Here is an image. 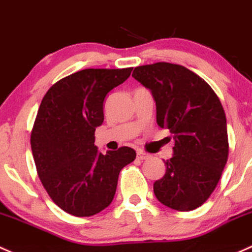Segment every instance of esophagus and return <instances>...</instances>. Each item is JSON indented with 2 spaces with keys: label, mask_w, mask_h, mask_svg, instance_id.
<instances>
[{
  "label": "esophagus",
  "mask_w": 252,
  "mask_h": 252,
  "mask_svg": "<svg viewBox=\"0 0 252 252\" xmlns=\"http://www.w3.org/2000/svg\"><path fill=\"white\" fill-rule=\"evenodd\" d=\"M151 156L148 155V153L144 152V151H137V158H139L140 160H145V159H148Z\"/></svg>",
  "instance_id": "obj_1"
}]
</instances>
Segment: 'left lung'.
<instances>
[{
  "instance_id": "left-lung-1",
  "label": "left lung",
  "mask_w": 252,
  "mask_h": 252,
  "mask_svg": "<svg viewBox=\"0 0 252 252\" xmlns=\"http://www.w3.org/2000/svg\"><path fill=\"white\" fill-rule=\"evenodd\" d=\"M133 77L152 92L158 126L175 140L165 174L153 184L156 197L174 210H194L216 189L228 159L221 101L203 78L176 63L137 66Z\"/></svg>"
}]
</instances>
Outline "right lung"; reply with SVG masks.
<instances>
[{"instance_id": "right-lung-1", "label": "right lung", "mask_w": 252, "mask_h": 252, "mask_svg": "<svg viewBox=\"0 0 252 252\" xmlns=\"http://www.w3.org/2000/svg\"><path fill=\"white\" fill-rule=\"evenodd\" d=\"M131 70L86 68L58 81L42 99L31 131L33 160L44 189L70 215L88 217L107 208L119 173L136 157L130 147L102 155L94 145L106 95Z\"/></svg>"}]
</instances>
